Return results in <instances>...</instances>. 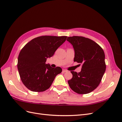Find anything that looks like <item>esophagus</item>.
<instances>
[{
	"label": "esophagus",
	"mask_w": 122,
	"mask_h": 122,
	"mask_svg": "<svg viewBox=\"0 0 122 122\" xmlns=\"http://www.w3.org/2000/svg\"><path fill=\"white\" fill-rule=\"evenodd\" d=\"M67 71L66 70H62V72H67Z\"/></svg>",
	"instance_id": "1"
}]
</instances>
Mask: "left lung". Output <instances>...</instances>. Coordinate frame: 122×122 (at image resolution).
<instances>
[{
  "mask_svg": "<svg viewBox=\"0 0 122 122\" xmlns=\"http://www.w3.org/2000/svg\"><path fill=\"white\" fill-rule=\"evenodd\" d=\"M66 40L75 51L74 61L82 65L80 72L71 71L68 81L71 89L79 94H86L99 85L106 71L105 55L102 48L94 41L82 36L67 37Z\"/></svg>",
  "mask_w": 122,
  "mask_h": 122,
  "instance_id": "left-lung-1",
  "label": "left lung"
}]
</instances>
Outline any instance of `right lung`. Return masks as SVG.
I'll list each match as a JSON object with an SVG mask.
<instances>
[{
  "mask_svg": "<svg viewBox=\"0 0 122 122\" xmlns=\"http://www.w3.org/2000/svg\"><path fill=\"white\" fill-rule=\"evenodd\" d=\"M67 36H45L33 39L21 50L18 57L17 69L21 80L28 89L36 92L49 89L55 77L62 71L61 67L46 64L66 41Z\"/></svg>",
  "mask_w": 122,
  "mask_h": 122,
  "instance_id": "1",
  "label": "right lung"
}]
</instances>
